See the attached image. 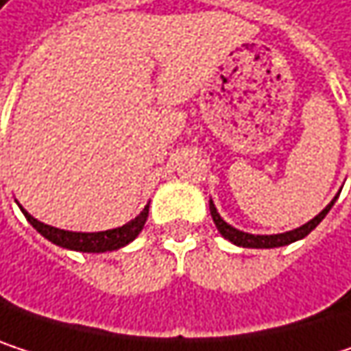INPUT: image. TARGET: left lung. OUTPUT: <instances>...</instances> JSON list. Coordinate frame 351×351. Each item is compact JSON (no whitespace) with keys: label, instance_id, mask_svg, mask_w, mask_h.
Masks as SVG:
<instances>
[{"label":"left lung","instance_id":"8db88e82","mask_svg":"<svg viewBox=\"0 0 351 351\" xmlns=\"http://www.w3.org/2000/svg\"><path fill=\"white\" fill-rule=\"evenodd\" d=\"M335 199H337V197H335ZM335 199H333L319 215H315L311 221H307L305 226H301V228H297V230H291V232H285V234H274V236H254V234H245V232H240V230L232 228L228 221L221 219V215L217 213L213 201H209V211H211V217H213L215 228L219 230V234H221L226 240H230L232 244L242 245V247H280V245L293 244V242L303 240L305 236H309L317 226L323 221V217L329 213V209L333 207Z\"/></svg>","mask_w":351,"mask_h":351}]
</instances>
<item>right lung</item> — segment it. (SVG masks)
Here are the masks:
<instances>
[{
  "instance_id": "right-lung-1",
  "label": "right lung",
  "mask_w": 351,
  "mask_h": 351,
  "mask_svg": "<svg viewBox=\"0 0 351 351\" xmlns=\"http://www.w3.org/2000/svg\"><path fill=\"white\" fill-rule=\"evenodd\" d=\"M148 207H144V211L128 221L125 226L121 228H115V230H107V232H91V234H83V232H66V230H58V228H52V226H46L42 221L34 219L26 209H22V213L26 215V219L32 223L38 234H42L46 240H50L52 244L60 245V247H66V250H77V252H111V250H119L125 244H130L132 240H136V236L142 232L146 219H148Z\"/></svg>"
}]
</instances>
